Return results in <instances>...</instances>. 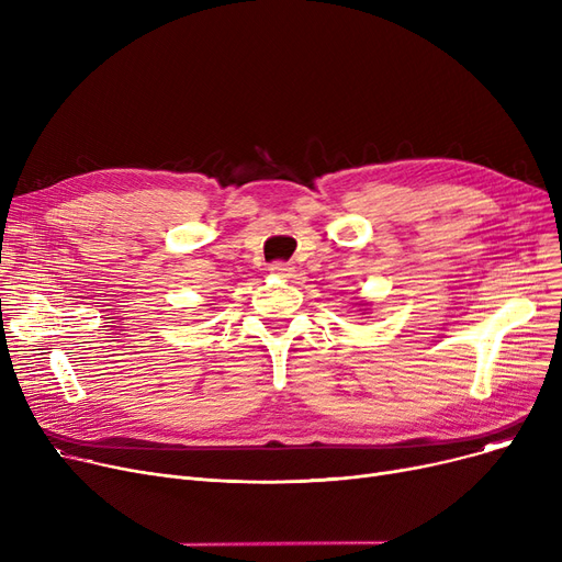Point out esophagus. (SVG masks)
Wrapping results in <instances>:
<instances>
[{
	"label": "esophagus",
	"instance_id": "obj_1",
	"mask_svg": "<svg viewBox=\"0 0 562 562\" xmlns=\"http://www.w3.org/2000/svg\"><path fill=\"white\" fill-rule=\"evenodd\" d=\"M269 271H271L273 276H280V278H291V276H293V266L286 263V261H273V263L269 266Z\"/></svg>",
	"mask_w": 562,
	"mask_h": 562
}]
</instances>
